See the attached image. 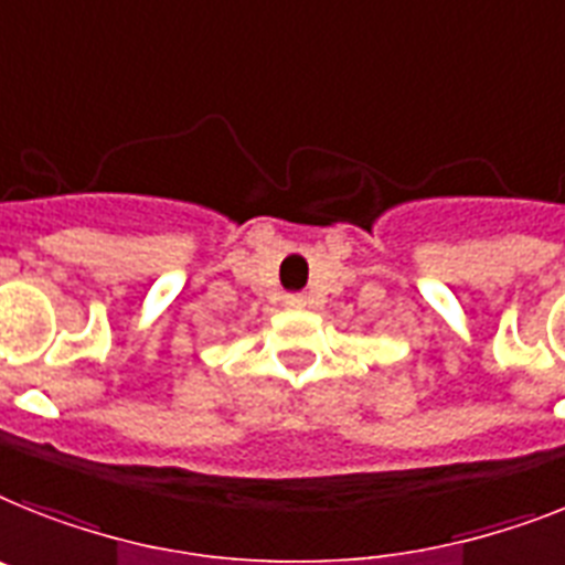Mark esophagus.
Returning a JSON list of instances; mask_svg holds the SVG:
<instances>
[{
	"mask_svg": "<svg viewBox=\"0 0 565 565\" xmlns=\"http://www.w3.org/2000/svg\"><path fill=\"white\" fill-rule=\"evenodd\" d=\"M286 306H294V309H300V306H306V300H302L300 294H288Z\"/></svg>",
	"mask_w": 565,
	"mask_h": 565,
	"instance_id": "obj_1",
	"label": "esophagus"
}]
</instances>
